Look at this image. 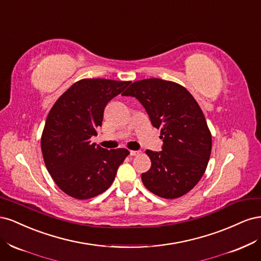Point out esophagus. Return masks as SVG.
Returning a JSON list of instances; mask_svg holds the SVG:
<instances>
[{
    "mask_svg": "<svg viewBox=\"0 0 261 261\" xmlns=\"http://www.w3.org/2000/svg\"><path fill=\"white\" fill-rule=\"evenodd\" d=\"M129 153H130V155H138V154H140V151H136V150H130Z\"/></svg>",
    "mask_w": 261,
    "mask_h": 261,
    "instance_id": "esophagus-1",
    "label": "esophagus"
}]
</instances>
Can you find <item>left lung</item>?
I'll list each match as a JSON object with an SVG mask.
<instances>
[{"label":"left lung","mask_w":261,"mask_h":261,"mask_svg":"<svg viewBox=\"0 0 261 261\" xmlns=\"http://www.w3.org/2000/svg\"><path fill=\"white\" fill-rule=\"evenodd\" d=\"M123 96L135 97L161 130L162 151L146 150L151 168L141 174L145 187L165 199L187 194L206 171L212 146L197 101L183 86L159 78L133 83Z\"/></svg>","instance_id":"1"}]
</instances>
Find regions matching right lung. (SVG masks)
Wrapping results in <instances>:
<instances>
[{"mask_svg":"<svg viewBox=\"0 0 261 261\" xmlns=\"http://www.w3.org/2000/svg\"><path fill=\"white\" fill-rule=\"evenodd\" d=\"M130 82L85 78L57 100L46 117L41 150L46 170L63 192L76 199L96 197L112 185L127 149L92 144L110 100Z\"/></svg>","mask_w":261,"mask_h":261,"instance_id":"obj_1","label":"right lung"}]
</instances>
